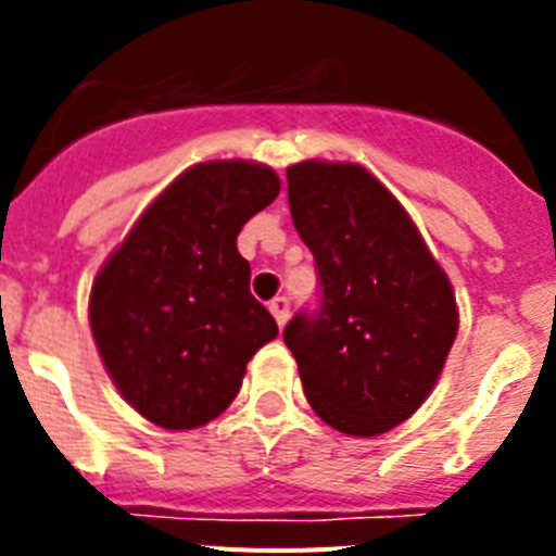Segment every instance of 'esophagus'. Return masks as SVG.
Here are the masks:
<instances>
[{"instance_id":"34e87169","label":"esophagus","mask_w":556,"mask_h":556,"mask_svg":"<svg viewBox=\"0 0 556 556\" xmlns=\"http://www.w3.org/2000/svg\"><path fill=\"white\" fill-rule=\"evenodd\" d=\"M289 308H292V301H289L287 294H275L273 301H269V312L275 314L278 326H283L289 320Z\"/></svg>"}]
</instances>
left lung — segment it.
Listing matches in <instances>:
<instances>
[{"instance_id":"8db88e82","label":"left lung","mask_w":556,"mask_h":556,"mask_svg":"<svg viewBox=\"0 0 556 556\" xmlns=\"http://www.w3.org/2000/svg\"><path fill=\"white\" fill-rule=\"evenodd\" d=\"M317 306L283 328L303 392L342 434L376 437L424 404L456 339V303L409 214L356 164L287 169Z\"/></svg>"}]
</instances>
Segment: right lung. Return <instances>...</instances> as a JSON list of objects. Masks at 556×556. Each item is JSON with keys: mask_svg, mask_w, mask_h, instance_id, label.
Masks as SVG:
<instances>
[{"mask_svg": "<svg viewBox=\"0 0 556 556\" xmlns=\"http://www.w3.org/2000/svg\"><path fill=\"white\" fill-rule=\"evenodd\" d=\"M281 191L269 166L186 169L127 233L91 287V331L127 404L161 429L208 424L278 326L250 294L236 236Z\"/></svg>", "mask_w": 556, "mask_h": 556, "instance_id": "1", "label": "right lung"}]
</instances>
